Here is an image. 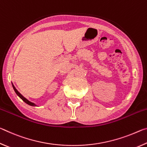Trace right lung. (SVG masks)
I'll return each instance as SVG.
<instances>
[{"label":"right lung","mask_w":147,"mask_h":147,"mask_svg":"<svg viewBox=\"0 0 147 147\" xmlns=\"http://www.w3.org/2000/svg\"><path fill=\"white\" fill-rule=\"evenodd\" d=\"M11 84H12V86H13V89H14V91H15V92H16V94H17V95H18L20 98H21L22 100H23L24 102L25 103H26L27 104H28V105H30V106H36V104H35L34 103H33V102H31L30 101H29L28 100H27V99L25 98V97H24V96L22 95V94L19 93V92L16 89V88H15V86H13V83L11 82Z\"/></svg>","instance_id":"obj_1"}]
</instances>
